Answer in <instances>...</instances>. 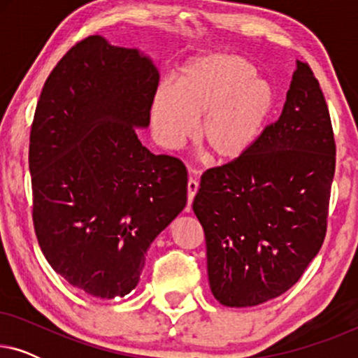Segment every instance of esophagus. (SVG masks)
Instances as JSON below:
<instances>
[{"instance_id":"1","label":"esophagus","mask_w":358,"mask_h":358,"mask_svg":"<svg viewBox=\"0 0 358 358\" xmlns=\"http://www.w3.org/2000/svg\"><path fill=\"white\" fill-rule=\"evenodd\" d=\"M199 190V180L194 179V178H189L187 180V205L190 208V203H192V200L195 197V194H197Z\"/></svg>"}]
</instances>
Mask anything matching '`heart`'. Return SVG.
Here are the masks:
<instances>
[{
	"instance_id": "1",
	"label": "heart",
	"mask_w": 358,
	"mask_h": 358,
	"mask_svg": "<svg viewBox=\"0 0 358 358\" xmlns=\"http://www.w3.org/2000/svg\"><path fill=\"white\" fill-rule=\"evenodd\" d=\"M275 107L271 83L231 53L194 57L178 81L163 78L151 101V127L164 148H179L197 131L199 141L217 163H236L266 134Z\"/></svg>"
}]
</instances>
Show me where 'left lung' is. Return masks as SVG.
Wrapping results in <instances>:
<instances>
[{"mask_svg":"<svg viewBox=\"0 0 358 358\" xmlns=\"http://www.w3.org/2000/svg\"><path fill=\"white\" fill-rule=\"evenodd\" d=\"M334 171L324 94L296 60L278 120L243 159L205 171L194 199L222 305L256 306L295 285L324 241Z\"/></svg>","mask_w":358,"mask_h":358,"instance_id":"left-lung-1","label":"left lung"}]
</instances>
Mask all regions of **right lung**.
Returning a JSON list of instances; mask_svg holds the SVG:
<instances>
[{"mask_svg": "<svg viewBox=\"0 0 358 358\" xmlns=\"http://www.w3.org/2000/svg\"><path fill=\"white\" fill-rule=\"evenodd\" d=\"M159 73L135 48L90 36L42 87L31 127L32 220L53 271L92 296H125L153 239L187 202V169L153 155L148 127Z\"/></svg>", "mask_w": 358, "mask_h": 358, "instance_id": "add662e5", "label": "right lung"}]
</instances>
